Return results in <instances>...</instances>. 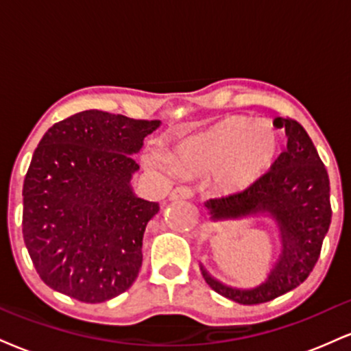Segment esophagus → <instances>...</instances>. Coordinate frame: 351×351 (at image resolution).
Returning a JSON list of instances; mask_svg holds the SVG:
<instances>
[{"instance_id": "34e87169", "label": "esophagus", "mask_w": 351, "mask_h": 351, "mask_svg": "<svg viewBox=\"0 0 351 351\" xmlns=\"http://www.w3.org/2000/svg\"><path fill=\"white\" fill-rule=\"evenodd\" d=\"M193 189L188 186H176L173 191L170 193V199H189L193 197Z\"/></svg>"}]
</instances>
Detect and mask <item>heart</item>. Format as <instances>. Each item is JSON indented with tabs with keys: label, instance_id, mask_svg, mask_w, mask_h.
Returning a JSON list of instances; mask_svg holds the SVG:
<instances>
[{
	"label": "heart",
	"instance_id": "b5f03b06",
	"mask_svg": "<svg viewBox=\"0 0 351 351\" xmlns=\"http://www.w3.org/2000/svg\"><path fill=\"white\" fill-rule=\"evenodd\" d=\"M278 152V134L265 121L234 116L181 141L171 152V165L160 157L150 162L180 173L216 170V180L226 189H242L268 170Z\"/></svg>",
	"mask_w": 351,
	"mask_h": 351
}]
</instances>
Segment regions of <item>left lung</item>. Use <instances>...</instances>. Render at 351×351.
Returning <instances> with one entry per match:
<instances>
[{"label":"left lung","instance_id":"8db88e82","mask_svg":"<svg viewBox=\"0 0 351 351\" xmlns=\"http://www.w3.org/2000/svg\"><path fill=\"white\" fill-rule=\"evenodd\" d=\"M274 122L286 129L288 149L271 170L242 191L204 202L214 219L269 213L281 230V253L258 288H227L201 268L210 289L245 306L273 301L302 285L317 263L332 222L330 181L311 137L296 119L278 117Z\"/></svg>","mask_w":351,"mask_h":351}]
</instances>
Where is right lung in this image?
I'll list each match as a JSON object with an SVG mask.
<instances>
[{"mask_svg":"<svg viewBox=\"0 0 351 351\" xmlns=\"http://www.w3.org/2000/svg\"><path fill=\"white\" fill-rule=\"evenodd\" d=\"M158 124L91 109L42 137L24 178L23 237L49 288L98 304L132 286L143 232L158 213L130 189L132 155Z\"/></svg>","mask_w":351,"mask_h":351,"instance_id":"1","label":"right lung"}]
</instances>
